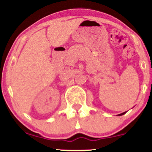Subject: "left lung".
I'll list each match as a JSON object with an SVG mask.
<instances>
[{
	"label": "left lung",
	"instance_id": "1",
	"mask_svg": "<svg viewBox=\"0 0 152 152\" xmlns=\"http://www.w3.org/2000/svg\"><path fill=\"white\" fill-rule=\"evenodd\" d=\"M124 114H126V112H124V113H121V114H118V116H121V115H124Z\"/></svg>",
	"mask_w": 152,
	"mask_h": 152
}]
</instances>
